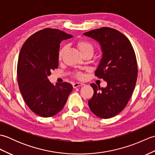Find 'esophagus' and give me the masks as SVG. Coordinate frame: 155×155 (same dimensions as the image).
I'll list each match as a JSON object with an SVG mask.
<instances>
[{"mask_svg":"<svg viewBox=\"0 0 155 155\" xmlns=\"http://www.w3.org/2000/svg\"><path fill=\"white\" fill-rule=\"evenodd\" d=\"M82 85H84V84L81 83H73V84H72V87H73L74 88H77L78 87L82 86Z\"/></svg>","mask_w":155,"mask_h":155,"instance_id":"1","label":"esophagus"}]
</instances>
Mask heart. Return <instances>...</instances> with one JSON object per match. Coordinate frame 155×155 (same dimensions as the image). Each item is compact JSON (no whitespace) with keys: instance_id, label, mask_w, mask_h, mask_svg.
<instances>
[{"instance_id":"obj_1","label":"heart","mask_w":155,"mask_h":155,"mask_svg":"<svg viewBox=\"0 0 155 155\" xmlns=\"http://www.w3.org/2000/svg\"><path fill=\"white\" fill-rule=\"evenodd\" d=\"M75 46L83 56L89 55L91 57L94 53V46L91 42L87 40H85V39H81V40L76 41ZM66 48H66L65 46H63V47H62L60 48V50H59L58 54V57L59 60H61L62 57H63V55L66 51ZM76 77L78 78V79H83L84 75L83 73H81V72H77V73L76 74Z\"/></svg>"}]
</instances>
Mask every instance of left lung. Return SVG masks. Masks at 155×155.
Returning <instances> with one entry per match:
<instances>
[{"label": "left lung", "mask_w": 155, "mask_h": 155, "mask_svg": "<svg viewBox=\"0 0 155 155\" xmlns=\"http://www.w3.org/2000/svg\"><path fill=\"white\" fill-rule=\"evenodd\" d=\"M84 35L99 42L103 57L94 74L107 83L105 88L91 84L94 94L88 106L97 117L109 118L123 110L132 96L138 74L136 55L126 36L114 28L94 29Z\"/></svg>", "instance_id": "8db88e82"}]
</instances>
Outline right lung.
Returning <instances> with one entry per match:
<instances>
[{"mask_svg":"<svg viewBox=\"0 0 155 155\" xmlns=\"http://www.w3.org/2000/svg\"><path fill=\"white\" fill-rule=\"evenodd\" d=\"M71 35L47 28L31 35L23 44L17 64L19 90L29 108L42 117H52L64 107L72 86L68 83L54 86L48 79L58 67L61 41Z\"/></svg>","mask_w":155,"mask_h":155,"instance_id":"right-lung-1","label":"right lung"}]
</instances>
